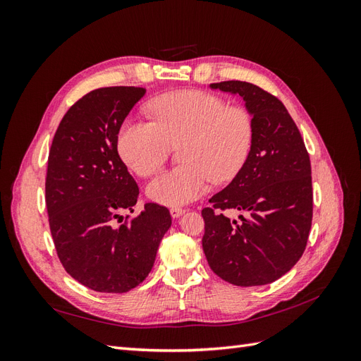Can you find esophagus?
Segmentation results:
<instances>
[{
    "instance_id": "1",
    "label": "esophagus",
    "mask_w": 361,
    "mask_h": 361,
    "mask_svg": "<svg viewBox=\"0 0 361 361\" xmlns=\"http://www.w3.org/2000/svg\"><path fill=\"white\" fill-rule=\"evenodd\" d=\"M183 212H185L183 207H171V209H170V214H171L173 218H179Z\"/></svg>"
}]
</instances>
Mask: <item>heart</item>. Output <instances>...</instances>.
I'll use <instances>...</instances> for the list:
<instances>
[{
    "mask_svg": "<svg viewBox=\"0 0 361 361\" xmlns=\"http://www.w3.org/2000/svg\"><path fill=\"white\" fill-rule=\"evenodd\" d=\"M154 122L126 120L116 146L125 166L141 178L157 174L171 146H179L182 166L149 183L147 195L159 204L179 206L199 199L209 179L232 180L245 166L255 143V118L245 106L227 105L202 90H176L147 105Z\"/></svg>",
    "mask_w": 361,
    "mask_h": 361,
    "instance_id": "heart-1",
    "label": "heart"
}]
</instances>
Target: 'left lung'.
I'll return each instance as SVG.
<instances>
[{
	"mask_svg": "<svg viewBox=\"0 0 361 361\" xmlns=\"http://www.w3.org/2000/svg\"><path fill=\"white\" fill-rule=\"evenodd\" d=\"M255 118V143L244 169L202 209L204 256L215 274L236 286H260L285 276L302 256L312 227L310 157L286 106L260 87L223 81ZM241 210V222L225 216Z\"/></svg>",
	"mask_w": 361,
	"mask_h": 361,
	"instance_id": "left-lung-1",
	"label": "left lung"
}]
</instances>
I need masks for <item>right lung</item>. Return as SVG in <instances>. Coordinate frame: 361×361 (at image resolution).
I'll list each match as a JSON object with an SVG mask.
<instances>
[{"label": "right lung", "instance_id": "right-lung-1", "mask_svg": "<svg viewBox=\"0 0 361 361\" xmlns=\"http://www.w3.org/2000/svg\"><path fill=\"white\" fill-rule=\"evenodd\" d=\"M143 87H102L84 94L64 114L48 157L45 200L49 228L63 268L96 292L137 288L154 267L171 226L166 206L134 211L138 185L120 159L116 138Z\"/></svg>", "mask_w": 361, "mask_h": 361}]
</instances>
